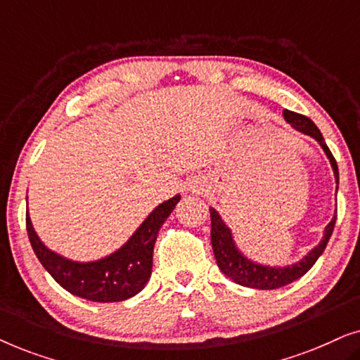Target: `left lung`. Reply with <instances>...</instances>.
I'll return each instance as SVG.
<instances>
[{"label":"left lung","instance_id":"8db88e82","mask_svg":"<svg viewBox=\"0 0 360 360\" xmlns=\"http://www.w3.org/2000/svg\"><path fill=\"white\" fill-rule=\"evenodd\" d=\"M285 121L290 122L295 129L303 132V134L311 136L314 141H318V144L323 147L324 154L328 155L329 162H331L334 179L339 185V170L336 159H334L331 150L326 146V142L323 139V134L319 132L316 124L309 120V117L298 115V112L283 110ZM338 190V188H336ZM211 216V244H213V252L216 257V264L221 272L226 277H229L233 282L243 285V287L249 288H257V290H275L285 285L295 282L300 277H303L309 269L313 267L314 262L319 259V255L324 252L329 238H331L334 224H336V216H333L331 223L324 228V236L316 248L309 250L302 260H298L297 264L287 265V267H270V265L257 264L254 260H250L243 255V252L236 245L231 229L224 224V221L221 219V216L214 208H210Z\"/></svg>","mask_w":360,"mask_h":360}]
</instances>
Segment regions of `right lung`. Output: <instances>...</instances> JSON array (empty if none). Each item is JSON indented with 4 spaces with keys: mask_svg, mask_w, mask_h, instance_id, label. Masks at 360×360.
<instances>
[{
    "mask_svg": "<svg viewBox=\"0 0 360 360\" xmlns=\"http://www.w3.org/2000/svg\"><path fill=\"white\" fill-rule=\"evenodd\" d=\"M179 201L180 195H175L157 206L121 249L95 262H75L47 249L34 231L29 213L27 236L39 262L67 292L98 303L122 302L149 282L157 234Z\"/></svg>",
    "mask_w": 360,
    "mask_h": 360,
    "instance_id": "right-lung-1",
    "label": "right lung"
}]
</instances>
